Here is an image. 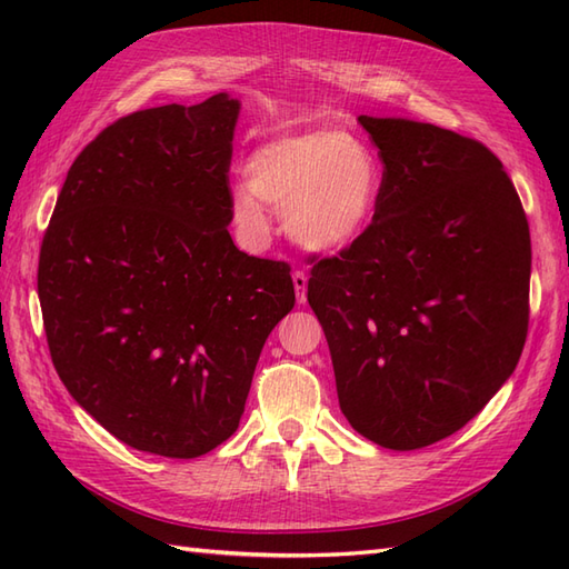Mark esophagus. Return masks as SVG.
Returning <instances> with one entry per match:
<instances>
[{"mask_svg":"<svg viewBox=\"0 0 569 569\" xmlns=\"http://www.w3.org/2000/svg\"><path fill=\"white\" fill-rule=\"evenodd\" d=\"M293 288H296V298L298 303H306V293H308V276L303 271H296L293 273Z\"/></svg>","mask_w":569,"mask_h":569,"instance_id":"esophagus-1","label":"esophagus"}]
</instances>
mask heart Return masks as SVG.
<instances>
[{
  "instance_id": "1",
  "label": "heart",
  "mask_w": 569,
  "mask_h": 569,
  "mask_svg": "<svg viewBox=\"0 0 569 569\" xmlns=\"http://www.w3.org/2000/svg\"><path fill=\"white\" fill-rule=\"evenodd\" d=\"M383 186V159L369 139L310 129L266 141L249 156L247 183L232 190V212L251 239H261L269 232L266 202L281 212L296 244L340 251L371 227Z\"/></svg>"
}]
</instances>
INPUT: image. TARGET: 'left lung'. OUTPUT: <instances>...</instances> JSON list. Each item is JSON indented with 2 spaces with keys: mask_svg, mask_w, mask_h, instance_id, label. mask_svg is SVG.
I'll use <instances>...</instances> for the list:
<instances>
[{
  "mask_svg": "<svg viewBox=\"0 0 569 569\" xmlns=\"http://www.w3.org/2000/svg\"><path fill=\"white\" fill-rule=\"evenodd\" d=\"M386 186L365 237L312 266L337 398L359 435L420 450L485 408L521 359L530 232L485 143L403 117H359Z\"/></svg>",
  "mask_w": 569,
  "mask_h": 569,
  "instance_id": "1",
  "label": "left lung"
}]
</instances>
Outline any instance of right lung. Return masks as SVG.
Returning <instances> with one entry per match:
<instances>
[{
	"instance_id": "1",
	"label": "right lung",
	"mask_w": 569,
	"mask_h": 569,
	"mask_svg": "<svg viewBox=\"0 0 569 569\" xmlns=\"http://www.w3.org/2000/svg\"><path fill=\"white\" fill-rule=\"evenodd\" d=\"M241 104L217 92L122 117L70 166L39 259L68 393L141 452L190 459L239 428L291 269L229 237Z\"/></svg>"
}]
</instances>
